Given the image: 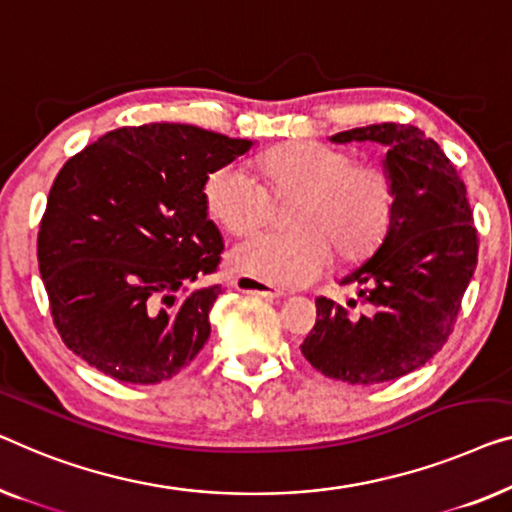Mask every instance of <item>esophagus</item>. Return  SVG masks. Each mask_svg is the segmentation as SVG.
Wrapping results in <instances>:
<instances>
[{
  "instance_id": "esophagus-1",
  "label": "esophagus",
  "mask_w": 512,
  "mask_h": 512,
  "mask_svg": "<svg viewBox=\"0 0 512 512\" xmlns=\"http://www.w3.org/2000/svg\"><path fill=\"white\" fill-rule=\"evenodd\" d=\"M233 288H235V291H240V293L261 295V298H270V300H277V298H281V295H284L279 291V288H272L268 284H263V281H256L251 277H235Z\"/></svg>"
}]
</instances>
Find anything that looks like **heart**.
<instances>
[{
  "mask_svg": "<svg viewBox=\"0 0 512 512\" xmlns=\"http://www.w3.org/2000/svg\"><path fill=\"white\" fill-rule=\"evenodd\" d=\"M274 196L298 194L288 212L291 231L251 238L231 254L235 272L272 286H305L330 263L355 261L376 247L395 212V184L381 166L358 164L344 147L293 140L258 159ZM203 201L231 235H251L268 224L272 198L242 164L214 168Z\"/></svg>",
  "mask_w": 512,
  "mask_h": 512,
  "instance_id": "b5f03b06",
  "label": "heart"
}]
</instances>
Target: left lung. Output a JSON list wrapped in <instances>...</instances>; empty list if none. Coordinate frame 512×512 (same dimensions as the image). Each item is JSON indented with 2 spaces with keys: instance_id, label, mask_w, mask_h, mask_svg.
I'll return each mask as SVG.
<instances>
[{
  "instance_id": "left-lung-1",
  "label": "left lung",
  "mask_w": 512,
  "mask_h": 512,
  "mask_svg": "<svg viewBox=\"0 0 512 512\" xmlns=\"http://www.w3.org/2000/svg\"><path fill=\"white\" fill-rule=\"evenodd\" d=\"M332 143H381L395 184V212L379 249L342 284H358L362 309L316 300V325L300 351L328 379L395 381L446 344L478 263L466 187L439 143L411 124H369Z\"/></svg>"
}]
</instances>
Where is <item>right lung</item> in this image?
Segmentation results:
<instances>
[{
	"label": "right lung",
	"instance_id": "obj_1",
	"mask_svg": "<svg viewBox=\"0 0 512 512\" xmlns=\"http://www.w3.org/2000/svg\"><path fill=\"white\" fill-rule=\"evenodd\" d=\"M191 124L101 136L66 161L48 194L39 270L62 342L122 383H159L210 337L224 251L205 177L251 150Z\"/></svg>",
	"mask_w": 512,
	"mask_h": 512
}]
</instances>
